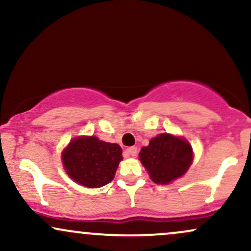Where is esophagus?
Segmentation results:
<instances>
[{
    "label": "esophagus",
    "instance_id": "1",
    "mask_svg": "<svg viewBox=\"0 0 251 251\" xmlns=\"http://www.w3.org/2000/svg\"><path fill=\"white\" fill-rule=\"evenodd\" d=\"M137 153H138V149L135 148V146H132V148H129V149H127L125 151V154L126 155H137Z\"/></svg>",
    "mask_w": 251,
    "mask_h": 251
}]
</instances>
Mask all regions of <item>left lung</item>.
I'll return each mask as SVG.
<instances>
[{
  "mask_svg": "<svg viewBox=\"0 0 251 251\" xmlns=\"http://www.w3.org/2000/svg\"><path fill=\"white\" fill-rule=\"evenodd\" d=\"M140 162L157 184H169L188 171L194 152L188 140L169 133L158 134L139 152Z\"/></svg>",
  "mask_w": 251,
  "mask_h": 251,
  "instance_id": "1",
  "label": "left lung"
}]
</instances>
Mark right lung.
<instances>
[{"instance_id":"add662e5","label":"right lung","mask_w":251,"mask_h":251,"mask_svg":"<svg viewBox=\"0 0 251 251\" xmlns=\"http://www.w3.org/2000/svg\"><path fill=\"white\" fill-rule=\"evenodd\" d=\"M123 150L118 144L97 137H76L62 152L66 172L75 183L86 188H100L114 178Z\"/></svg>"}]
</instances>
